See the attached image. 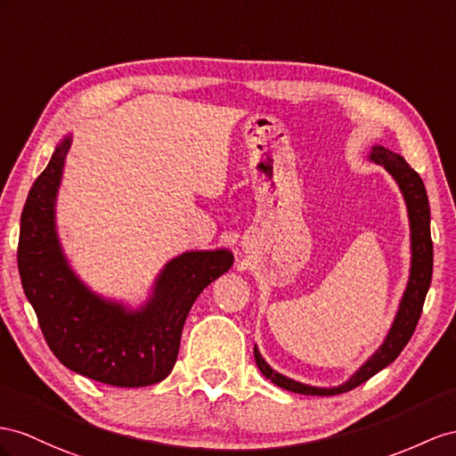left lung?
I'll use <instances>...</instances> for the list:
<instances>
[{
  "label": "left lung",
  "instance_id": "1",
  "mask_svg": "<svg viewBox=\"0 0 456 456\" xmlns=\"http://www.w3.org/2000/svg\"><path fill=\"white\" fill-rule=\"evenodd\" d=\"M370 161L383 166L396 181V184H399L406 202L408 219H411V277H408L399 310H396V316L393 320L387 337H385L383 345L353 373V376H350V379L339 385V387H312V385L290 379L267 364L262 358L258 346H254V358L260 371L272 383L287 391L300 395L330 396L358 387V385L368 381L371 376H376L378 371L387 368L391 362L403 353V348L411 341V337L416 330L419 314H422L424 300L431 283V272H434V242H431L429 232V202L424 181L419 179V175L411 166H408L403 156L395 154V151L379 144L371 148Z\"/></svg>",
  "mask_w": 456,
  "mask_h": 456
}]
</instances>
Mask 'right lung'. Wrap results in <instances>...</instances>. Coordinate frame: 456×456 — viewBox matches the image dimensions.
Wrapping results in <instances>:
<instances>
[{
	"label": "right lung",
	"mask_w": 456,
	"mask_h": 456,
	"mask_svg": "<svg viewBox=\"0 0 456 456\" xmlns=\"http://www.w3.org/2000/svg\"><path fill=\"white\" fill-rule=\"evenodd\" d=\"M69 148L71 134L57 144L22 209L17 250L22 289L63 366L115 387L154 385L177 362L194 300L235 258L227 248L183 252L166 264L146 305L136 310L96 295L71 270L55 229V198Z\"/></svg>",
	"instance_id": "right-lung-1"
}]
</instances>
